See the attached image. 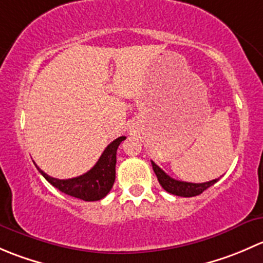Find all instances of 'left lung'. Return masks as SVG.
<instances>
[{"mask_svg": "<svg viewBox=\"0 0 263 263\" xmlns=\"http://www.w3.org/2000/svg\"><path fill=\"white\" fill-rule=\"evenodd\" d=\"M151 165H153L154 172H155L156 177H158V181L160 183L161 187H163L166 192L172 193V195L181 196V197H193V196L201 195L203 191L208 190L209 187H211V185L219 181V178L205 183H190L177 181V179L169 177L168 174H166L163 169L159 168L154 161H151Z\"/></svg>", "mask_w": 263, "mask_h": 263, "instance_id": "8db88e82", "label": "left lung"}]
</instances>
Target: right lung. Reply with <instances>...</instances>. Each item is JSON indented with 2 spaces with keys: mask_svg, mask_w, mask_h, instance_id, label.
Returning <instances> with one entry per match:
<instances>
[{
  "mask_svg": "<svg viewBox=\"0 0 263 263\" xmlns=\"http://www.w3.org/2000/svg\"><path fill=\"white\" fill-rule=\"evenodd\" d=\"M126 139L124 136L118 137L110 142L102 156L94 166L82 176L70 179H57L49 177L42 169L38 171L53 187L58 188L61 192L66 193L72 197L80 198L84 201H99L104 198L112 190L116 179V163H117V148L119 144Z\"/></svg>",
  "mask_w": 263,
  "mask_h": 263,
  "instance_id": "obj_1",
  "label": "right lung"
}]
</instances>
